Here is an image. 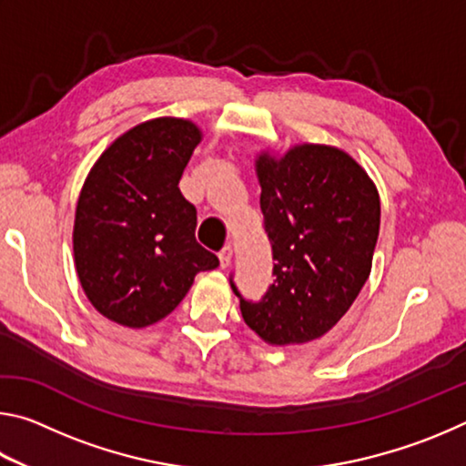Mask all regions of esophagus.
I'll use <instances>...</instances> for the list:
<instances>
[{
  "mask_svg": "<svg viewBox=\"0 0 466 466\" xmlns=\"http://www.w3.org/2000/svg\"><path fill=\"white\" fill-rule=\"evenodd\" d=\"M232 255H234V248L230 247V244H226V247L219 250V265H222L224 269L232 263Z\"/></svg>",
  "mask_w": 466,
  "mask_h": 466,
  "instance_id": "1",
  "label": "esophagus"
}]
</instances>
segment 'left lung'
I'll return each instance as SVG.
<instances>
[{
    "label": "left lung",
    "instance_id": "8db88e82",
    "mask_svg": "<svg viewBox=\"0 0 466 466\" xmlns=\"http://www.w3.org/2000/svg\"><path fill=\"white\" fill-rule=\"evenodd\" d=\"M273 283L240 298L247 325L267 343H306L350 310L372 269L380 199L353 157L329 146H298L257 162Z\"/></svg>",
    "mask_w": 466,
    "mask_h": 466
}]
</instances>
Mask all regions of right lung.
<instances>
[{"label": "right lung", "mask_w": 466, "mask_h": 466, "mask_svg": "<svg viewBox=\"0 0 466 466\" xmlns=\"http://www.w3.org/2000/svg\"><path fill=\"white\" fill-rule=\"evenodd\" d=\"M199 139L191 121H146L86 178L74 226L77 278L94 309L119 325H154L177 309L197 273L219 265L197 242V209L178 188Z\"/></svg>", "instance_id": "right-lung-1"}]
</instances>
